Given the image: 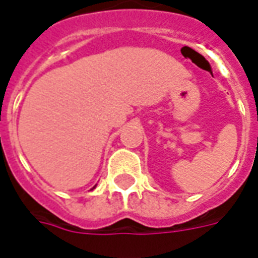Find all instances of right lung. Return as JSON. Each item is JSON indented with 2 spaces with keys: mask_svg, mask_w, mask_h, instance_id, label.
I'll return each instance as SVG.
<instances>
[{
  "mask_svg": "<svg viewBox=\"0 0 258 258\" xmlns=\"http://www.w3.org/2000/svg\"><path fill=\"white\" fill-rule=\"evenodd\" d=\"M93 188H95V186H94V187H93Z\"/></svg>",
  "mask_w": 258,
  "mask_h": 258,
  "instance_id": "right-lung-1",
  "label": "right lung"
}]
</instances>
